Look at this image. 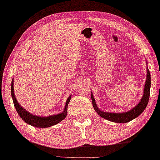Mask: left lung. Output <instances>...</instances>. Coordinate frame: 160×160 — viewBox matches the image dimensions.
<instances>
[{
    "label": "left lung",
    "mask_w": 160,
    "mask_h": 160,
    "mask_svg": "<svg viewBox=\"0 0 160 160\" xmlns=\"http://www.w3.org/2000/svg\"><path fill=\"white\" fill-rule=\"evenodd\" d=\"M147 78L146 82L144 87V92L141 100L139 102L137 106H135L131 110L123 112V113H110V112L103 111L98 107L96 102L95 101V98L91 92V99L92 106H93L94 110L96 111V113L106 120L112 121L115 123H127L129 122L133 119L138 117L140 114H142L143 111L145 110L146 107L148 104L149 95H150V88H151V75H150L149 70L148 67L147 68Z\"/></svg>",
    "instance_id": "obj_1"
}]
</instances>
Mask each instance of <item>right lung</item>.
<instances>
[{"label": "right lung", "instance_id": "right-lung-1", "mask_svg": "<svg viewBox=\"0 0 160 160\" xmlns=\"http://www.w3.org/2000/svg\"><path fill=\"white\" fill-rule=\"evenodd\" d=\"M13 78L11 81V97L13 99V102L15 106L16 110L17 111L19 116L22 118V120L25 121L26 123H28L32 126L37 128H47L56 125L57 123L61 122L65 118L67 114H68V106L71 99V95L67 99L65 108L62 112L61 113L55 114V115H52L49 116H39L33 115L29 112L27 111L26 109L23 108L16 98V95L14 94V89H13Z\"/></svg>", "mask_w": 160, "mask_h": 160}]
</instances>
